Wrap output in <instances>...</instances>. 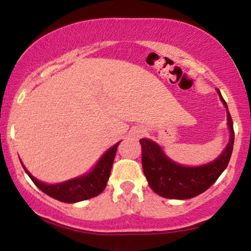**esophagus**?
<instances>
[{
    "label": "esophagus",
    "mask_w": 251,
    "mask_h": 251,
    "mask_svg": "<svg viewBox=\"0 0 251 251\" xmlns=\"http://www.w3.org/2000/svg\"><path fill=\"white\" fill-rule=\"evenodd\" d=\"M142 134H144V131L143 130H140V132H138V135H142Z\"/></svg>",
    "instance_id": "1"
}]
</instances>
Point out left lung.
<instances>
[{
    "mask_svg": "<svg viewBox=\"0 0 251 251\" xmlns=\"http://www.w3.org/2000/svg\"><path fill=\"white\" fill-rule=\"evenodd\" d=\"M221 101L226 108V119L230 131L229 142L220 157L200 167H184L168 158L158 144L142 138V167L148 183L156 194L166 199L187 200L195 197L213 185L220 175L225 172L231 157L234 148V126L228 105L217 89Z\"/></svg>",
    "mask_w": 251,
    "mask_h": 251,
    "instance_id": "8db88e82",
    "label": "left lung"
}]
</instances>
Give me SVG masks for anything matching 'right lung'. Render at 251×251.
Instances as JSON below:
<instances>
[{
    "label": "right lung",
    "instance_id": "right-lung-1",
    "mask_svg": "<svg viewBox=\"0 0 251 251\" xmlns=\"http://www.w3.org/2000/svg\"><path fill=\"white\" fill-rule=\"evenodd\" d=\"M119 143L115 144L110 149H108V151L102 156L101 160L97 162L95 168L89 174L81 176V177L69 179V181L63 182V183H43V182L32 177L31 174L25 169V167L23 164L22 167L25 168V173L28 174L31 181L36 184L38 189H41L44 194L52 197V199L66 203L84 201V200L97 196L104 190L109 176H110V170L111 167H113V162Z\"/></svg>",
    "mask_w": 251,
    "mask_h": 251
}]
</instances>
